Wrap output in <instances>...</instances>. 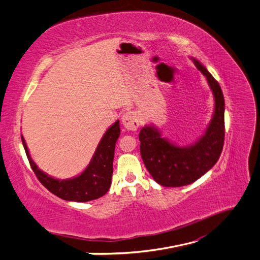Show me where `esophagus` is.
<instances>
[{
	"mask_svg": "<svg viewBox=\"0 0 260 260\" xmlns=\"http://www.w3.org/2000/svg\"><path fill=\"white\" fill-rule=\"evenodd\" d=\"M122 123L124 127L128 131H136L139 127V125H141L138 115L135 111H128L124 113L122 117Z\"/></svg>",
	"mask_w": 260,
	"mask_h": 260,
	"instance_id": "esophagus-1",
	"label": "esophagus"
}]
</instances>
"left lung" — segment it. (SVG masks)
<instances>
[{"label": "left lung", "instance_id": "1", "mask_svg": "<svg viewBox=\"0 0 260 260\" xmlns=\"http://www.w3.org/2000/svg\"><path fill=\"white\" fill-rule=\"evenodd\" d=\"M193 61L206 77L215 101L214 115L205 134L194 145L178 147L162 138L154 126H145L139 133L143 161L154 180L164 187H182L197 181L216 164L223 150V92L211 73L197 59Z\"/></svg>", "mask_w": 260, "mask_h": 260}]
</instances>
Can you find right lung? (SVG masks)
<instances>
[{
	"label": "right lung",
	"instance_id": "right-lung-1",
	"mask_svg": "<svg viewBox=\"0 0 260 260\" xmlns=\"http://www.w3.org/2000/svg\"><path fill=\"white\" fill-rule=\"evenodd\" d=\"M119 134V122L116 121L105 132L86 169L80 176L69 180H58L39 170L35 162L31 160L23 136L22 142L32 171L46 189L66 201L88 202L101 198L111 187L113 159Z\"/></svg>",
	"mask_w": 260,
	"mask_h": 260
}]
</instances>
